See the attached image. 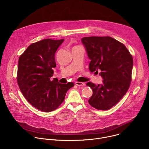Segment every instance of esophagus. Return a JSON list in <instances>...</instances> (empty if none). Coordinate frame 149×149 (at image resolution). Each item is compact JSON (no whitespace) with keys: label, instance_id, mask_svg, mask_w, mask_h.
<instances>
[{"label":"esophagus","instance_id":"esophagus-1","mask_svg":"<svg viewBox=\"0 0 149 149\" xmlns=\"http://www.w3.org/2000/svg\"><path fill=\"white\" fill-rule=\"evenodd\" d=\"M75 85L78 86H85V83L82 82H76Z\"/></svg>","mask_w":149,"mask_h":149}]
</instances>
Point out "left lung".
I'll return each instance as SVG.
<instances>
[{
	"mask_svg": "<svg viewBox=\"0 0 149 149\" xmlns=\"http://www.w3.org/2000/svg\"><path fill=\"white\" fill-rule=\"evenodd\" d=\"M91 60L89 70L100 72L102 84H86L93 90L88 100L93 107L107 110L117 104L128 91L132 81L133 56L125 45L110 36H90L81 39Z\"/></svg>",
	"mask_w": 149,
	"mask_h": 149,
	"instance_id": "left-lung-1",
	"label": "left lung"
}]
</instances>
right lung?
I'll return each mask as SVG.
<instances>
[{"label": "right lung", "mask_w": 149, "mask_h": 149, "mask_svg": "<svg viewBox=\"0 0 149 149\" xmlns=\"http://www.w3.org/2000/svg\"><path fill=\"white\" fill-rule=\"evenodd\" d=\"M64 39H45L30 45L19 58L17 81L23 95L35 108L44 112L56 110L73 82L51 80L56 67L55 54Z\"/></svg>", "instance_id": "obj_1"}]
</instances>
